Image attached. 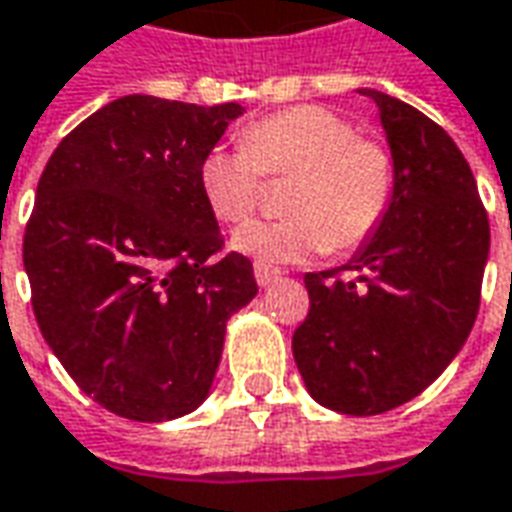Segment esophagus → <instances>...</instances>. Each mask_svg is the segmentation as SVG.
Wrapping results in <instances>:
<instances>
[{"mask_svg": "<svg viewBox=\"0 0 512 512\" xmlns=\"http://www.w3.org/2000/svg\"><path fill=\"white\" fill-rule=\"evenodd\" d=\"M253 275H256V284L259 286H273L278 278H281V270H275L270 264H259L253 267Z\"/></svg>", "mask_w": 512, "mask_h": 512, "instance_id": "esophagus-1", "label": "esophagus"}]
</instances>
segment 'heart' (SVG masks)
<instances>
[{
	"mask_svg": "<svg viewBox=\"0 0 512 512\" xmlns=\"http://www.w3.org/2000/svg\"><path fill=\"white\" fill-rule=\"evenodd\" d=\"M262 173H297L286 198L292 217L248 223L231 248L259 264H289L322 250L364 245L389 212L397 170L389 148L358 137L353 121L317 104L273 112L242 129L239 146H215L198 168L212 215L242 223L259 204Z\"/></svg>",
	"mask_w": 512,
	"mask_h": 512,
	"instance_id": "obj_1",
	"label": "heart"
}]
</instances>
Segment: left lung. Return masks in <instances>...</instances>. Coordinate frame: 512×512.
I'll use <instances>...</instances> for the list:
<instances>
[{
  "label": "left lung",
  "mask_w": 512,
  "mask_h": 512,
  "mask_svg": "<svg viewBox=\"0 0 512 512\" xmlns=\"http://www.w3.org/2000/svg\"><path fill=\"white\" fill-rule=\"evenodd\" d=\"M397 184L378 231L336 270L306 273L308 317L292 336L308 394L336 413L375 416L419 397L471 333L491 228L455 140L380 90ZM353 272L342 279L341 270Z\"/></svg>",
  "instance_id": "obj_1"
}]
</instances>
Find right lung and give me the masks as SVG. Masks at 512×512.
I'll return each instance as SVG.
<instances>
[{
    "instance_id": "obj_1",
    "label": "right lung",
    "mask_w": 512,
    "mask_h": 512,
    "mask_svg": "<svg viewBox=\"0 0 512 512\" xmlns=\"http://www.w3.org/2000/svg\"><path fill=\"white\" fill-rule=\"evenodd\" d=\"M245 107L123 96L63 137L24 231L43 339L79 389L132 422L209 397L228 320L259 286L206 204L201 159Z\"/></svg>"
}]
</instances>
